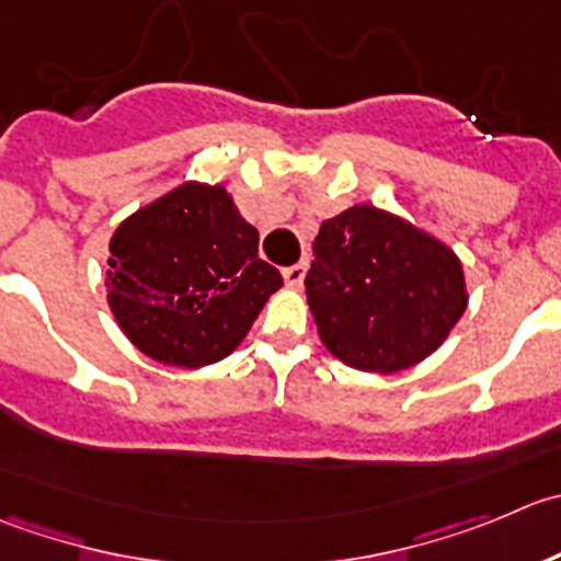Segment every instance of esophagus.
Returning <instances> with one entry per match:
<instances>
[{"mask_svg":"<svg viewBox=\"0 0 561 561\" xmlns=\"http://www.w3.org/2000/svg\"><path fill=\"white\" fill-rule=\"evenodd\" d=\"M283 280H286L291 288L302 286V280H305V262L291 264V267L283 270Z\"/></svg>","mask_w":561,"mask_h":561,"instance_id":"34e87169","label":"esophagus"}]
</instances>
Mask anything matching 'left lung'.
<instances>
[{
  "label": "left lung",
  "mask_w": 561,
  "mask_h": 561,
  "mask_svg": "<svg viewBox=\"0 0 561 561\" xmlns=\"http://www.w3.org/2000/svg\"><path fill=\"white\" fill-rule=\"evenodd\" d=\"M313 256L305 291L321 343L365 374L423 363L469 305L456 251L374 204L324 220Z\"/></svg>",
  "instance_id": "obj_1"
}]
</instances>
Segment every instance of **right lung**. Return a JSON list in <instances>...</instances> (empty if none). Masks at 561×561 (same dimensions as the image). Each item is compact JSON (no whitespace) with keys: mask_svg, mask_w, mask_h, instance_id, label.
Masks as SVG:
<instances>
[{"mask_svg":"<svg viewBox=\"0 0 561 561\" xmlns=\"http://www.w3.org/2000/svg\"><path fill=\"white\" fill-rule=\"evenodd\" d=\"M108 251L116 324L138 352L174 368L229 357L283 286L224 185L171 187L116 226Z\"/></svg>","mask_w":561,"mask_h":561,"instance_id":"add662e5","label":"right lung"}]
</instances>
